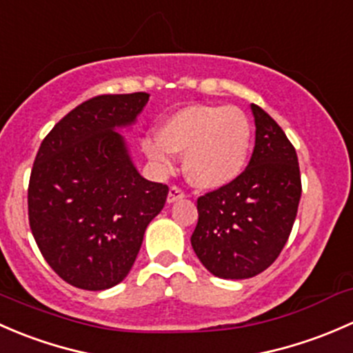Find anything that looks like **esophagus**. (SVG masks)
I'll list each match as a JSON object with an SVG mask.
<instances>
[{"mask_svg":"<svg viewBox=\"0 0 353 353\" xmlns=\"http://www.w3.org/2000/svg\"><path fill=\"white\" fill-rule=\"evenodd\" d=\"M183 197H185V192L181 190V188L172 187V188H170L168 199H166V201H168V203H173V202L180 201V199H183Z\"/></svg>","mask_w":353,"mask_h":353,"instance_id":"obj_1","label":"esophagus"}]
</instances>
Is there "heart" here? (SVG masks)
Returning a JSON list of instances; mask_svg holds the SVG:
<instances>
[{
    "label": "heart",
    "mask_w": 353,
    "mask_h": 353,
    "mask_svg": "<svg viewBox=\"0 0 353 353\" xmlns=\"http://www.w3.org/2000/svg\"><path fill=\"white\" fill-rule=\"evenodd\" d=\"M252 146V125L236 107L190 105L163 122L159 134L144 139L150 161L161 172L185 152L187 180L202 190H219L243 175Z\"/></svg>",
    "instance_id": "heart-1"
}]
</instances>
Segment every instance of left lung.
Returning a JSON list of instances; mask_svg holds the SVG:
<instances>
[{"label":"left lung","mask_w":353,"mask_h":353,"mask_svg":"<svg viewBox=\"0 0 353 353\" xmlns=\"http://www.w3.org/2000/svg\"><path fill=\"white\" fill-rule=\"evenodd\" d=\"M255 150L243 175L199 197V223L190 243L219 279L255 277L281 255L301 201L297 154L284 130L252 103Z\"/></svg>","instance_id":"obj_1"}]
</instances>
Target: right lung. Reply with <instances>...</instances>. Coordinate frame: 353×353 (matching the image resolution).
<instances>
[{
    "label": "right lung",
    "instance_id": "right-lung-1",
    "mask_svg": "<svg viewBox=\"0 0 353 353\" xmlns=\"http://www.w3.org/2000/svg\"><path fill=\"white\" fill-rule=\"evenodd\" d=\"M148 93L101 95L72 108L42 141L28 221L42 256L68 284L105 290L127 277L168 187L141 176L121 134Z\"/></svg>",
    "mask_w": 353,
    "mask_h": 353
}]
</instances>
